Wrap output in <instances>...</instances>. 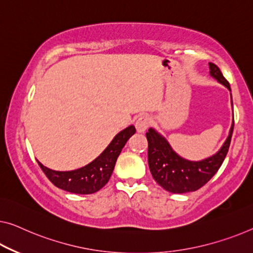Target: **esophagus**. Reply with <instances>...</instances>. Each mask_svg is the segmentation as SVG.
Masks as SVG:
<instances>
[{
	"mask_svg": "<svg viewBox=\"0 0 253 253\" xmlns=\"http://www.w3.org/2000/svg\"><path fill=\"white\" fill-rule=\"evenodd\" d=\"M151 124V118L149 116H141L135 123V127H136L137 133H144L148 129Z\"/></svg>",
	"mask_w": 253,
	"mask_h": 253,
	"instance_id": "34e87169",
	"label": "esophagus"
}]
</instances>
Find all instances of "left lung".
<instances>
[{
    "label": "left lung",
    "instance_id": "obj_1",
    "mask_svg": "<svg viewBox=\"0 0 253 253\" xmlns=\"http://www.w3.org/2000/svg\"><path fill=\"white\" fill-rule=\"evenodd\" d=\"M209 74L231 92V86L224 78L219 68L211 62H209ZM231 104L233 109L232 93ZM233 128H234V116H233L228 136L221 148L212 156L198 161L187 160L180 157L172 149L170 143L164 135H161L154 128H149V131L146 133L149 144L148 161L154 180L170 193H187L199 190L209 182L223 164L231 144Z\"/></svg>",
    "mask_w": 253,
    "mask_h": 253
}]
</instances>
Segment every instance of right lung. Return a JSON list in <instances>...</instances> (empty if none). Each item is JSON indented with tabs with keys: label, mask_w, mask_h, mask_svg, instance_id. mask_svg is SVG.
I'll use <instances>...</instances> for the list:
<instances>
[{
	"label": "right lung",
	"mask_w": 253,
	"mask_h": 253,
	"mask_svg": "<svg viewBox=\"0 0 253 253\" xmlns=\"http://www.w3.org/2000/svg\"><path fill=\"white\" fill-rule=\"evenodd\" d=\"M135 131L136 129L133 125L119 131L99 157L84 167L75 170H53L45 167L40 161L37 163L51 183L56 187L76 194L95 193L109 182L120 152Z\"/></svg>",
	"instance_id": "1"
}]
</instances>
